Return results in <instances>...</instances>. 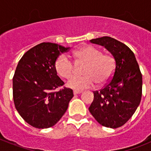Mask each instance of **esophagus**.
<instances>
[{"mask_svg":"<svg viewBox=\"0 0 151 151\" xmlns=\"http://www.w3.org/2000/svg\"><path fill=\"white\" fill-rule=\"evenodd\" d=\"M82 92L79 91H73V94H74V95H76V94H81Z\"/></svg>","mask_w":151,"mask_h":151,"instance_id":"obj_1","label":"esophagus"}]
</instances>
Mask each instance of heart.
<instances>
[{
	"label": "heart",
	"instance_id": "heart-1",
	"mask_svg": "<svg viewBox=\"0 0 151 151\" xmlns=\"http://www.w3.org/2000/svg\"><path fill=\"white\" fill-rule=\"evenodd\" d=\"M77 63H85L81 77H72L66 83L67 87L74 90L93 88L107 83L113 76L115 69V60L110 54H102L99 49L91 45H86L74 52ZM60 76L69 78L74 74L75 66L65 54L59 56L54 65Z\"/></svg>",
	"mask_w": 151,
	"mask_h": 151
}]
</instances>
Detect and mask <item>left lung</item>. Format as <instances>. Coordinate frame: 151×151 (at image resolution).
I'll return each instance as SVG.
<instances>
[{
	"label": "left lung",
	"instance_id": "left-lung-1",
	"mask_svg": "<svg viewBox=\"0 0 151 151\" xmlns=\"http://www.w3.org/2000/svg\"><path fill=\"white\" fill-rule=\"evenodd\" d=\"M104 46L115 60L113 78L100 91L94 92L89 111L101 125L116 129L123 125L139 106L142 75L135 56L129 47L111 37L91 40Z\"/></svg>",
	"mask_w": 151,
	"mask_h": 151
}]
</instances>
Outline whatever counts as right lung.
Here are the masks:
<instances>
[{
	"instance_id": "obj_1",
	"label": "right lung",
	"mask_w": 151,
	"mask_h": 151,
	"mask_svg": "<svg viewBox=\"0 0 151 151\" xmlns=\"http://www.w3.org/2000/svg\"><path fill=\"white\" fill-rule=\"evenodd\" d=\"M69 49L57 44L43 42L24 54L13 78L16 109L28 124L37 129L54 126L67 110L73 97L64 88L54 65L57 57Z\"/></svg>"
}]
</instances>
